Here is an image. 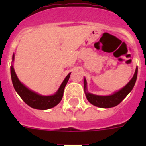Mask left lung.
<instances>
[{"mask_svg": "<svg viewBox=\"0 0 146 146\" xmlns=\"http://www.w3.org/2000/svg\"><path fill=\"white\" fill-rule=\"evenodd\" d=\"M137 73H138V68L136 67L133 77L132 78L131 80L123 88H122L119 91L116 92L111 96H96V95L88 92L86 88V79H84V90L87 100L92 104H93L95 106L99 107V108H109L117 106L132 91V89L134 87V85L136 83Z\"/></svg>", "mask_w": 146, "mask_h": 146, "instance_id": "obj_1", "label": "left lung"}]
</instances>
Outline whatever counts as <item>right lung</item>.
Here are the masks:
<instances>
[{"label": "right lung", "mask_w": 146, "mask_h": 146, "mask_svg": "<svg viewBox=\"0 0 146 146\" xmlns=\"http://www.w3.org/2000/svg\"><path fill=\"white\" fill-rule=\"evenodd\" d=\"M13 61L14 60V54L13 55ZM10 73H11V79L12 82L14 87L15 90L17 92L21 98L24 101V102L27 104L29 106L35 109L38 110H47L50 109L53 107L56 106L59 104L61 101L63 95H64V88L66 86V83L68 82L69 78L70 76V73L66 76L64 79V82L60 85L59 89L54 95L53 96H41L39 94L36 93L35 92L32 91L26 87L17 77V74L15 73L13 66H10Z\"/></svg>", "instance_id": "add662e5"}]
</instances>
